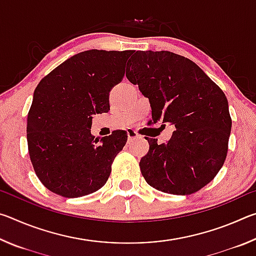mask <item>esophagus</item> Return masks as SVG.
Listing matches in <instances>:
<instances>
[{"mask_svg":"<svg viewBox=\"0 0 256 256\" xmlns=\"http://www.w3.org/2000/svg\"><path fill=\"white\" fill-rule=\"evenodd\" d=\"M128 140H134V138H138V134L134 131L133 128H128Z\"/></svg>","mask_w":256,"mask_h":256,"instance_id":"obj_1","label":"esophagus"}]
</instances>
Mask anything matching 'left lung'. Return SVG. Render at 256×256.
<instances>
[{
	"label": "left lung",
	"instance_id": "1",
	"mask_svg": "<svg viewBox=\"0 0 256 256\" xmlns=\"http://www.w3.org/2000/svg\"><path fill=\"white\" fill-rule=\"evenodd\" d=\"M126 78L149 99L154 123L175 125L166 144L149 138L142 176L164 193L188 196L214 178L232 130L222 90L192 60L168 50H133Z\"/></svg>",
	"mask_w": 256,
	"mask_h": 256
}]
</instances>
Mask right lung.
<instances>
[{"instance_id":"right-lung-1","label":"right lung","mask_w":256,"mask_h":256,"mask_svg":"<svg viewBox=\"0 0 256 256\" xmlns=\"http://www.w3.org/2000/svg\"><path fill=\"white\" fill-rule=\"evenodd\" d=\"M132 50H90L73 55L38 84L27 120L34 170L45 188L64 198L98 190L126 144L123 130L100 140L92 115L110 110V92L123 79Z\"/></svg>"}]
</instances>
